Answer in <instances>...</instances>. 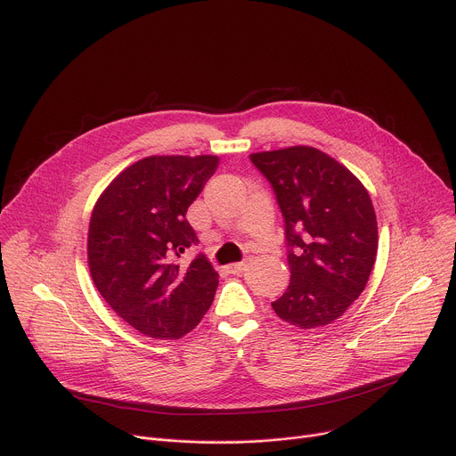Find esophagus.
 <instances>
[{
    "mask_svg": "<svg viewBox=\"0 0 456 456\" xmlns=\"http://www.w3.org/2000/svg\"><path fill=\"white\" fill-rule=\"evenodd\" d=\"M245 267H247V259H241V262L229 265V267H227V273H229V274H240V273L245 271Z\"/></svg>",
    "mask_w": 456,
    "mask_h": 456,
    "instance_id": "1",
    "label": "esophagus"
}]
</instances>
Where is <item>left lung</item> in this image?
Masks as SVG:
<instances>
[{"instance_id":"8db88e82","label":"left lung","mask_w":456,"mask_h":456,"mask_svg":"<svg viewBox=\"0 0 456 456\" xmlns=\"http://www.w3.org/2000/svg\"><path fill=\"white\" fill-rule=\"evenodd\" d=\"M285 220L290 283L273 303L299 329L330 324L361 296L377 256V218L364 185L315 148L252 153Z\"/></svg>"}]
</instances>
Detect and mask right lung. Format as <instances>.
I'll return each instance as SVG.
<instances>
[{
	"mask_svg": "<svg viewBox=\"0 0 456 456\" xmlns=\"http://www.w3.org/2000/svg\"><path fill=\"white\" fill-rule=\"evenodd\" d=\"M220 160L148 157L124 169L101 194L88 231V265L104 301L135 330L180 339L209 310L218 273L204 252L189 265L182 254L199 245L185 220Z\"/></svg>",
	"mask_w": 456,
	"mask_h": 456,
	"instance_id": "add662e5",
	"label": "right lung"
}]
</instances>
